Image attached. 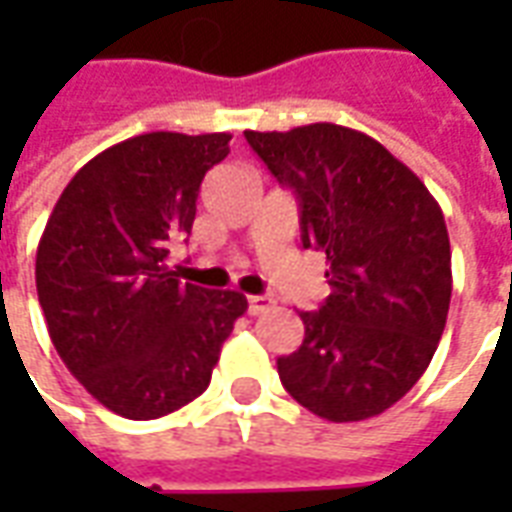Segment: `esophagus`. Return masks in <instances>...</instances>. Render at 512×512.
<instances>
[{
    "instance_id": "1",
    "label": "esophagus",
    "mask_w": 512,
    "mask_h": 512,
    "mask_svg": "<svg viewBox=\"0 0 512 512\" xmlns=\"http://www.w3.org/2000/svg\"><path fill=\"white\" fill-rule=\"evenodd\" d=\"M274 301L268 296H249V315H263V312L271 310Z\"/></svg>"
}]
</instances>
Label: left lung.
Segmentation results:
<instances>
[{"instance_id": "8db88e82", "label": "left lung", "mask_w": 512, "mask_h": 512, "mask_svg": "<svg viewBox=\"0 0 512 512\" xmlns=\"http://www.w3.org/2000/svg\"><path fill=\"white\" fill-rule=\"evenodd\" d=\"M246 142L296 191L301 244L329 263V299L299 312L304 343L277 359L282 386L329 422L376 417L422 378L447 323L452 255L439 202L354 128L246 131Z\"/></svg>"}]
</instances>
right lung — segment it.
I'll list each match as a JSON object with an SVG mask.
<instances>
[{"label":"right lung","instance_id":"add662e5","mask_svg":"<svg viewBox=\"0 0 512 512\" xmlns=\"http://www.w3.org/2000/svg\"><path fill=\"white\" fill-rule=\"evenodd\" d=\"M230 139L153 131L106 147L73 175L40 235L35 285L51 343L120 417L158 419L200 397L246 312L244 293L183 285L167 268Z\"/></svg>","mask_w":512,"mask_h":512}]
</instances>
